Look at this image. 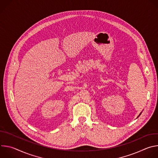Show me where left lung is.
<instances>
[{
  "instance_id": "left-lung-1",
  "label": "left lung",
  "mask_w": 158,
  "mask_h": 158,
  "mask_svg": "<svg viewBox=\"0 0 158 158\" xmlns=\"http://www.w3.org/2000/svg\"><path fill=\"white\" fill-rule=\"evenodd\" d=\"M141 113H140V114H139V116H140V115H141ZM139 116H138V117H139Z\"/></svg>"
}]
</instances>
